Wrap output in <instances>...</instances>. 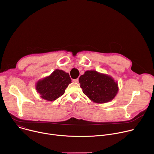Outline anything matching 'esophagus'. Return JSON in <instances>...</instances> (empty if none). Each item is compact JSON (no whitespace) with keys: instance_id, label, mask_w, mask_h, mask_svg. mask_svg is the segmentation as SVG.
Here are the masks:
<instances>
[{"instance_id":"1","label":"esophagus","mask_w":154,"mask_h":154,"mask_svg":"<svg viewBox=\"0 0 154 154\" xmlns=\"http://www.w3.org/2000/svg\"><path fill=\"white\" fill-rule=\"evenodd\" d=\"M72 81L75 83H78L79 82V79H73Z\"/></svg>"}]
</instances>
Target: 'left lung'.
Masks as SVG:
<instances>
[{
    "label": "left lung",
    "mask_w": 154,
    "mask_h": 154,
    "mask_svg": "<svg viewBox=\"0 0 154 154\" xmlns=\"http://www.w3.org/2000/svg\"><path fill=\"white\" fill-rule=\"evenodd\" d=\"M83 92L93 102L105 103L116 97L118 83L112 77L96 71H86L79 78Z\"/></svg>",
    "instance_id": "obj_1"
}]
</instances>
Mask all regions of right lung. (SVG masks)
Wrapping results in <instances>:
<instances>
[{
	"mask_svg": "<svg viewBox=\"0 0 154 154\" xmlns=\"http://www.w3.org/2000/svg\"><path fill=\"white\" fill-rule=\"evenodd\" d=\"M71 79L68 73L60 69H56L50 75L38 80L35 86L40 97L52 101L61 97Z\"/></svg>",
	"mask_w": 154,
	"mask_h": 154,
	"instance_id": "right-lung-1",
	"label": "right lung"
}]
</instances>
